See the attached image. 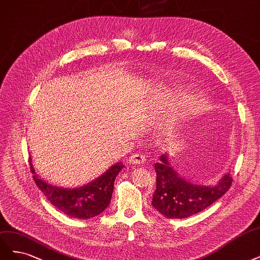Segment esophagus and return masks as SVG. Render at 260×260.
<instances>
[{"label":"esophagus","instance_id":"esophagus-1","mask_svg":"<svg viewBox=\"0 0 260 260\" xmlns=\"http://www.w3.org/2000/svg\"><path fill=\"white\" fill-rule=\"evenodd\" d=\"M128 162L132 165H141L145 162V156L142 154H134L128 158Z\"/></svg>","mask_w":260,"mask_h":260}]
</instances>
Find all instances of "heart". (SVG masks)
I'll return each mask as SVG.
<instances>
[{"instance_id": "heart-1", "label": "heart", "mask_w": 260, "mask_h": 260, "mask_svg": "<svg viewBox=\"0 0 260 260\" xmlns=\"http://www.w3.org/2000/svg\"><path fill=\"white\" fill-rule=\"evenodd\" d=\"M200 94H197L191 89H173L164 88L156 93V100L159 104L165 107H171L180 100H186L187 102L199 103L202 101Z\"/></svg>"}]
</instances>
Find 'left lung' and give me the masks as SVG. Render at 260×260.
Instances as JSON below:
<instances>
[{"label": "left lung", "mask_w": 260, "mask_h": 260, "mask_svg": "<svg viewBox=\"0 0 260 260\" xmlns=\"http://www.w3.org/2000/svg\"><path fill=\"white\" fill-rule=\"evenodd\" d=\"M155 171L157 187L151 204L168 218H186L205 210L225 194L232 184L229 173L215 186L192 184L178 175L167 155H161Z\"/></svg>", "instance_id": "1"}]
</instances>
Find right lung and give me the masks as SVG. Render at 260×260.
<instances>
[{
    "label": "right lung",
    "instance_id": "right-lung-1",
    "mask_svg": "<svg viewBox=\"0 0 260 260\" xmlns=\"http://www.w3.org/2000/svg\"><path fill=\"white\" fill-rule=\"evenodd\" d=\"M30 166L33 180L47 200L68 216L79 219L92 218L109 207L115 178L123 168L121 162H117L94 181L79 188L69 189V188L53 186L41 180L35 174L31 162Z\"/></svg>",
    "mask_w": 260,
    "mask_h": 260
}]
</instances>
